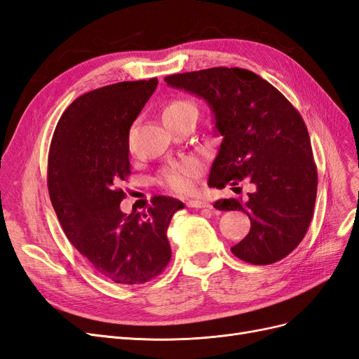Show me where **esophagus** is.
<instances>
[{
	"label": "esophagus",
	"instance_id": "esophagus-1",
	"mask_svg": "<svg viewBox=\"0 0 359 359\" xmlns=\"http://www.w3.org/2000/svg\"><path fill=\"white\" fill-rule=\"evenodd\" d=\"M187 206L190 208H210V203L205 202V201H198V199H193V201H187L186 202Z\"/></svg>",
	"mask_w": 359,
	"mask_h": 359
}]
</instances>
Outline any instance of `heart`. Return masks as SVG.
I'll return each mask as SVG.
<instances>
[{
    "mask_svg": "<svg viewBox=\"0 0 359 359\" xmlns=\"http://www.w3.org/2000/svg\"><path fill=\"white\" fill-rule=\"evenodd\" d=\"M194 107L193 103L186 102V100H173L169 103L165 111H163V115L170 114V112H177L184 109V107ZM201 166L198 161L194 160H184L180 163H173V165L168 166L165 170L161 172V184L166 186L169 190L175 191V193H189L191 191L194 186V180L199 175Z\"/></svg>",
    "mask_w": 359,
    "mask_h": 359,
    "instance_id": "1",
    "label": "heart"
}]
</instances>
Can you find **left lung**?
<instances>
[{
  "instance_id": "1",
  "label": "left lung",
  "mask_w": 359,
  "mask_h": 359,
  "mask_svg": "<svg viewBox=\"0 0 359 359\" xmlns=\"http://www.w3.org/2000/svg\"><path fill=\"white\" fill-rule=\"evenodd\" d=\"M165 82L208 103L222 136L208 184L224 189L248 180L247 199L217 201L223 211H244L252 227L232 253L269 265L286 257L306 236L318 191V169L299 112L276 86L238 67L166 76ZM214 205V206H215Z\"/></svg>"
}]
</instances>
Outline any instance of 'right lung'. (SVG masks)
Here are the masks:
<instances>
[{
  "instance_id": "obj_1",
  "label": "right lung",
  "mask_w": 359,
  "mask_h": 359,
  "mask_svg": "<svg viewBox=\"0 0 359 359\" xmlns=\"http://www.w3.org/2000/svg\"><path fill=\"white\" fill-rule=\"evenodd\" d=\"M157 78L118 82L78 97L52 136L48 189L64 233L100 276L119 285H142L169 264L166 236L184 203L156 196L145 212L119 208V189L132 170L130 127L157 88Z\"/></svg>"
}]
</instances>
